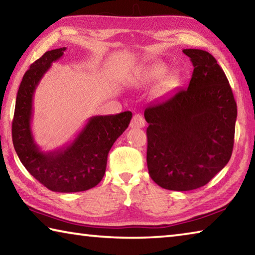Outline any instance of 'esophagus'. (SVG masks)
I'll list each match as a JSON object with an SVG mask.
<instances>
[{
	"instance_id": "1",
	"label": "esophagus",
	"mask_w": 255,
	"mask_h": 255,
	"mask_svg": "<svg viewBox=\"0 0 255 255\" xmlns=\"http://www.w3.org/2000/svg\"><path fill=\"white\" fill-rule=\"evenodd\" d=\"M145 126V119L140 115H135L130 122V128L138 129L143 128Z\"/></svg>"
}]
</instances>
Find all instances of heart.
<instances>
[{"mask_svg": "<svg viewBox=\"0 0 255 255\" xmlns=\"http://www.w3.org/2000/svg\"><path fill=\"white\" fill-rule=\"evenodd\" d=\"M170 68L166 64L155 63L153 65H149L138 72V74L136 75V82L138 84H149L152 82L161 80L162 77L167 74ZM176 84H178V77L174 74H169L162 80L156 91L158 94L167 93L172 91Z\"/></svg>", "mask_w": 255, "mask_h": 255, "instance_id": "1", "label": "heart"}]
</instances>
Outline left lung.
Masks as SVG:
<instances>
[{
	"label": "left lung",
	"mask_w": 255,
	"mask_h": 255,
	"mask_svg": "<svg viewBox=\"0 0 255 255\" xmlns=\"http://www.w3.org/2000/svg\"><path fill=\"white\" fill-rule=\"evenodd\" d=\"M193 67L188 88L146 107L147 167L159 187L189 191L225 167L234 146L237 107L228 80L208 51L183 49Z\"/></svg>",
	"instance_id": "obj_1"
}]
</instances>
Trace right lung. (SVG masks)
<instances>
[{
	"instance_id": "right-lung-1",
	"label": "right lung",
	"mask_w": 255,
	"mask_h": 255,
	"mask_svg": "<svg viewBox=\"0 0 255 255\" xmlns=\"http://www.w3.org/2000/svg\"><path fill=\"white\" fill-rule=\"evenodd\" d=\"M65 50L66 47L46 51L25 72L16 94L12 140L21 163L34 179L51 191L68 193L85 191L100 182L109 150L127 129L132 114L93 116L71 143L49 152L41 150L31 129L34 91Z\"/></svg>"
}]
</instances>
